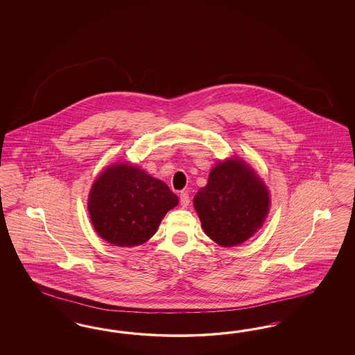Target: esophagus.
<instances>
[{
	"instance_id": "1",
	"label": "esophagus",
	"mask_w": 355,
	"mask_h": 355,
	"mask_svg": "<svg viewBox=\"0 0 355 355\" xmlns=\"http://www.w3.org/2000/svg\"><path fill=\"white\" fill-rule=\"evenodd\" d=\"M180 203L182 207H187L190 203V196H189L187 191H181V193H180Z\"/></svg>"
}]
</instances>
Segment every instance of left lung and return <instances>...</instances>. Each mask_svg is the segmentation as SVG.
I'll use <instances>...</instances> for the list:
<instances>
[{
    "mask_svg": "<svg viewBox=\"0 0 355 355\" xmlns=\"http://www.w3.org/2000/svg\"><path fill=\"white\" fill-rule=\"evenodd\" d=\"M269 191L255 171L241 159L216 164L208 182L193 196L205 234L223 248L254 236L268 215Z\"/></svg>",
    "mask_w": 355,
    "mask_h": 355,
    "instance_id": "left-lung-1",
    "label": "left lung"
}]
</instances>
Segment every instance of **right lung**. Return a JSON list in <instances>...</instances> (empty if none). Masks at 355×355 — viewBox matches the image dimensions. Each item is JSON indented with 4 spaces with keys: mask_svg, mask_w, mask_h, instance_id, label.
I'll return each instance as SVG.
<instances>
[{
    "mask_svg": "<svg viewBox=\"0 0 355 355\" xmlns=\"http://www.w3.org/2000/svg\"><path fill=\"white\" fill-rule=\"evenodd\" d=\"M177 205L178 196L166 183L129 164L110 165L88 195V212L97 234L119 248L147 242Z\"/></svg>",
    "mask_w": 355,
    "mask_h": 355,
    "instance_id": "right-lung-1",
    "label": "right lung"
}]
</instances>
